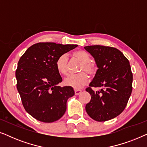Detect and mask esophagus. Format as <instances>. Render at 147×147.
<instances>
[{"instance_id":"obj_1","label":"esophagus","mask_w":147,"mask_h":147,"mask_svg":"<svg viewBox=\"0 0 147 147\" xmlns=\"http://www.w3.org/2000/svg\"><path fill=\"white\" fill-rule=\"evenodd\" d=\"M74 92H75L76 95H79V94L82 92V90H78V89H75L74 90Z\"/></svg>"}]
</instances>
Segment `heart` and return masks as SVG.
I'll return each mask as SVG.
<instances>
[{
	"label": "heart",
	"mask_w": 147,
	"mask_h": 147,
	"mask_svg": "<svg viewBox=\"0 0 147 147\" xmlns=\"http://www.w3.org/2000/svg\"><path fill=\"white\" fill-rule=\"evenodd\" d=\"M74 57L82 62L80 71H86L90 76L96 74V67L90 61V55L84 50H77L72 53ZM67 57L66 54H62L57 57L55 61V67L59 74L66 75L67 74ZM89 80L88 76L85 72H81L75 75H70L64 80V84L75 89H80L87 84Z\"/></svg>",
	"instance_id": "b5f03b06"
}]
</instances>
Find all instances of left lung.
<instances>
[{
  "mask_svg": "<svg viewBox=\"0 0 147 147\" xmlns=\"http://www.w3.org/2000/svg\"><path fill=\"white\" fill-rule=\"evenodd\" d=\"M84 48L93 56L98 68L86 89L91 95L86 112L96 121H107L123 112L131 95L132 73L129 61L116 48L103 45ZM92 87L101 89L95 92Z\"/></svg>",
  "mask_w": 147,
  "mask_h": 147,
  "instance_id": "8db88e82",
  "label": "left lung"
}]
</instances>
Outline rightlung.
Returning <instances> with one entry per match:
<instances>
[{
    "mask_svg": "<svg viewBox=\"0 0 147 147\" xmlns=\"http://www.w3.org/2000/svg\"><path fill=\"white\" fill-rule=\"evenodd\" d=\"M78 47L55 43H38L28 48L18 62L17 88L26 111L37 120L53 122L66 111L73 88L60 87L62 78L55 67L59 55Z\"/></svg>",
    "mask_w": 147,
    "mask_h": 147,
    "instance_id": "obj_1",
    "label": "right lung"
}]
</instances>
